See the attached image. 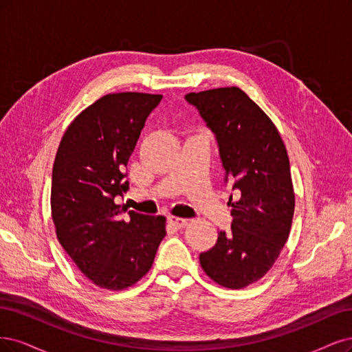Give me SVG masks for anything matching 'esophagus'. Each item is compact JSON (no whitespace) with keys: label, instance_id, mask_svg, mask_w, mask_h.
Returning <instances> with one entry per match:
<instances>
[{"label":"esophagus","instance_id":"obj_1","mask_svg":"<svg viewBox=\"0 0 352 352\" xmlns=\"http://www.w3.org/2000/svg\"><path fill=\"white\" fill-rule=\"evenodd\" d=\"M168 223L174 226V228H184V226L188 223V221L183 218H177V217H168Z\"/></svg>","mask_w":352,"mask_h":352}]
</instances>
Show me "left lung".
<instances>
[{
	"mask_svg": "<svg viewBox=\"0 0 352 352\" xmlns=\"http://www.w3.org/2000/svg\"><path fill=\"white\" fill-rule=\"evenodd\" d=\"M214 133L226 173L231 231H221L210 250L200 253L205 274L219 285L241 289L263 278L285 245L296 208L288 153L275 124L240 87L187 94Z\"/></svg>",
	"mask_w": 352,
	"mask_h": 352,
	"instance_id": "obj_1",
	"label": "left lung"
}]
</instances>
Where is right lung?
Wrapping results in <instances>:
<instances>
[{"label":"right lung","instance_id":"add662e5","mask_svg":"<svg viewBox=\"0 0 352 352\" xmlns=\"http://www.w3.org/2000/svg\"><path fill=\"white\" fill-rule=\"evenodd\" d=\"M162 95L102 96L67 127L52 168L56 238L96 287L121 291L140 280L166 234L165 217L117 205L129 190L126 168L146 118Z\"/></svg>","mask_w":352,"mask_h":352}]
</instances>
